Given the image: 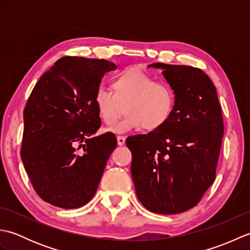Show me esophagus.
<instances>
[{
    "instance_id": "obj_1",
    "label": "esophagus",
    "mask_w": 250,
    "mask_h": 250,
    "mask_svg": "<svg viewBox=\"0 0 250 250\" xmlns=\"http://www.w3.org/2000/svg\"><path fill=\"white\" fill-rule=\"evenodd\" d=\"M117 143L119 146H122L125 144V136H117Z\"/></svg>"
}]
</instances>
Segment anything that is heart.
Segmentation results:
<instances>
[{
    "label": "heart",
    "mask_w": 250,
    "mask_h": 250,
    "mask_svg": "<svg viewBox=\"0 0 250 250\" xmlns=\"http://www.w3.org/2000/svg\"><path fill=\"white\" fill-rule=\"evenodd\" d=\"M113 90L100 86L94 94V103L101 118L113 125L124 114L126 105L128 116L109 129L117 134H125L144 126L156 130L162 126L172 115L175 104L174 92L167 83L141 70H129L117 77Z\"/></svg>",
    "instance_id": "obj_1"
}]
</instances>
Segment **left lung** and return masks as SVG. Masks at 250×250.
I'll list each match as a JSON object with an SVG mask.
<instances>
[{
	"mask_svg": "<svg viewBox=\"0 0 250 250\" xmlns=\"http://www.w3.org/2000/svg\"><path fill=\"white\" fill-rule=\"evenodd\" d=\"M174 92L168 120L148 134L129 136L136 195L152 213H184L214 183L224 136L216 88L193 66L152 63Z\"/></svg>",
	"mask_w": 250,
	"mask_h": 250,
	"instance_id": "left-lung-1",
	"label": "left lung"
}]
</instances>
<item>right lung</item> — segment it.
<instances>
[{
	"label": "right lung",
	"instance_id": "obj_1",
	"mask_svg": "<svg viewBox=\"0 0 250 250\" xmlns=\"http://www.w3.org/2000/svg\"><path fill=\"white\" fill-rule=\"evenodd\" d=\"M107 60L63 57L40 78L23 110L21 160L36 193L61 208L93 198L116 136H93L101 126L94 94Z\"/></svg>",
	"mask_w": 250,
	"mask_h": 250
}]
</instances>
